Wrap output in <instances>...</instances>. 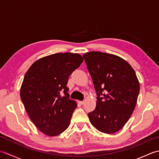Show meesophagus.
<instances>
[{"label": "esophagus", "instance_id": "34e87169", "mask_svg": "<svg viewBox=\"0 0 159 159\" xmlns=\"http://www.w3.org/2000/svg\"><path fill=\"white\" fill-rule=\"evenodd\" d=\"M79 103L82 105V104H84V101H79Z\"/></svg>", "mask_w": 159, "mask_h": 159}]
</instances>
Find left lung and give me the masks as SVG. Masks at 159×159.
I'll use <instances>...</instances> for the list:
<instances>
[{
  "instance_id": "left-lung-1",
  "label": "left lung",
  "mask_w": 159,
  "mask_h": 159,
  "mask_svg": "<svg viewBox=\"0 0 159 159\" xmlns=\"http://www.w3.org/2000/svg\"><path fill=\"white\" fill-rule=\"evenodd\" d=\"M97 94L96 107L88 113L98 130L113 134L123 128L135 108L139 83L133 67L121 57L102 52L83 55Z\"/></svg>"
}]
</instances>
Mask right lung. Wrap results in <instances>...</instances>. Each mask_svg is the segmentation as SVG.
Returning <instances> with one entry per match:
<instances>
[{
    "instance_id": "add662e5",
    "label": "right lung",
    "mask_w": 159,
    "mask_h": 159,
    "mask_svg": "<svg viewBox=\"0 0 159 159\" xmlns=\"http://www.w3.org/2000/svg\"><path fill=\"white\" fill-rule=\"evenodd\" d=\"M83 61L77 53H56L37 60L25 74L20 98L30 119L46 135H59L69 126L77 104L69 98L66 85Z\"/></svg>"
}]
</instances>
